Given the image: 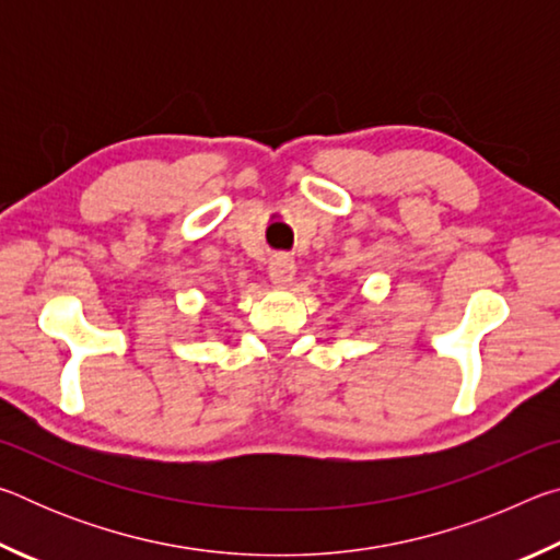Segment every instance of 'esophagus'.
I'll return each instance as SVG.
<instances>
[{
  "mask_svg": "<svg viewBox=\"0 0 560 560\" xmlns=\"http://www.w3.org/2000/svg\"><path fill=\"white\" fill-rule=\"evenodd\" d=\"M293 273H296V264H293V259L287 257V254H277V257L271 259L269 277L273 283H279V287H289L293 281Z\"/></svg>",
  "mask_w": 560,
  "mask_h": 560,
  "instance_id": "obj_1",
  "label": "esophagus"
}]
</instances>
